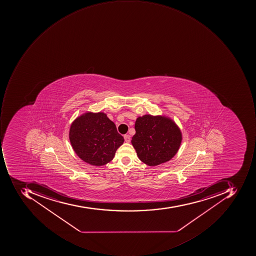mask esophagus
Instances as JSON below:
<instances>
[{
    "label": "esophagus",
    "instance_id": "esophagus-1",
    "mask_svg": "<svg viewBox=\"0 0 256 256\" xmlns=\"http://www.w3.org/2000/svg\"><path fill=\"white\" fill-rule=\"evenodd\" d=\"M124 140L126 142H130V136L129 134H126L124 136Z\"/></svg>",
    "mask_w": 256,
    "mask_h": 256
}]
</instances>
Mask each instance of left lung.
<instances>
[{"mask_svg": "<svg viewBox=\"0 0 256 256\" xmlns=\"http://www.w3.org/2000/svg\"><path fill=\"white\" fill-rule=\"evenodd\" d=\"M134 128L132 146L138 158L149 166H158L172 158L182 140L177 124L166 116L138 117Z\"/></svg>", "mask_w": 256, "mask_h": 256, "instance_id": "obj_1", "label": "left lung"}]
</instances>
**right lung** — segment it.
<instances>
[{"instance_id": "obj_1", "label": "right lung", "mask_w": 256, "mask_h": 256, "mask_svg": "<svg viewBox=\"0 0 256 256\" xmlns=\"http://www.w3.org/2000/svg\"><path fill=\"white\" fill-rule=\"evenodd\" d=\"M69 139L77 156L94 166L110 162L124 140L103 112H86L78 117L70 126Z\"/></svg>"}]
</instances>
